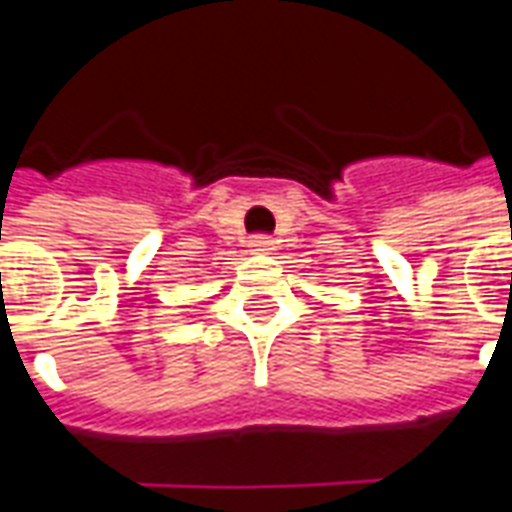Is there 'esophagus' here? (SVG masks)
I'll list each match as a JSON object with an SVG mask.
<instances>
[{
  "mask_svg": "<svg viewBox=\"0 0 512 512\" xmlns=\"http://www.w3.org/2000/svg\"><path fill=\"white\" fill-rule=\"evenodd\" d=\"M252 246H255L257 252H268V249H271V238H266V235H257L255 241H252Z\"/></svg>",
  "mask_w": 512,
  "mask_h": 512,
  "instance_id": "obj_1",
  "label": "esophagus"
}]
</instances>
